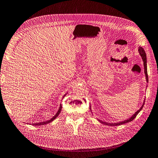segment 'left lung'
<instances>
[{
  "instance_id": "left-lung-1",
  "label": "left lung",
  "mask_w": 158,
  "mask_h": 158,
  "mask_svg": "<svg viewBox=\"0 0 158 158\" xmlns=\"http://www.w3.org/2000/svg\"><path fill=\"white\" fill-rule=\"evenodd\" d=\"M138 52L139 53V55L141 56L142 58V60L143 61V67H144V73H145V75H146V81L148 82V71H147V60H146V52L145 51H144V49L142 47H139L138 48ZM143 105H144V102L143 103L142 106H141L140 109H139L138 111H136V112H135V114H134V115H132V116L131 117V118H130L127 120H126L124 121H123V122H119V123H105V122H102L100 120H98L99 121L101 122V123L102 124H106V125H109V126H118V125H121V124H125V123H129V122H131L135 118H136V116L138 115V114L139 112V111H140L142 108L143 106Z\"/></svg>"
}]
</instances>
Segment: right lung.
Instances as JSON below:
<instances>
[{
	"mask_svg": "<svg viewBox=\"0 0 158 158\" xmlns=\"http://www.w3.org/2000/svg\"><path fill=\"white\" fill-rule=\"evenodd\" d=\"M65 96V95H64ZM61 108H62V106H61V105H60V109H59V110H58V111H57V113L56 114V115L54 116L53 118H52V119H50L49 120H48V121H45V122H42V123H35V124H33V125H36V126H39V125H44V124H49V123H50L51 122H52L54 119H55L56 118H57V116L60 114V113L61 112Z\"/></svg>",
	"mask_w": 158,
	"mask_h": 158,
	"instance_id": "1",
	"label": "right lung"
}]
</instances>
